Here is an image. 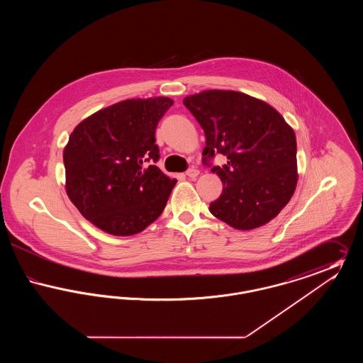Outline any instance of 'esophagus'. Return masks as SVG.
I'll list each match as a JSON object with an SVG mask.
<instances>
[{
  "label": "esophagus",
  "mask_w": 363,
  "mask_h": 363,
  "mask_svg": "<svg viewBox=\"0 0 363 363\" xmlns=\"http://www.w3.org/2000/svg\"><path fill=\"white\" fill-rule=\"evenodd\" d=\"M199 174H200V172H199L197 169H193V167L186 172V175H188L189 178H196V177H199Z\"/></svg>",
  "instance_id": "1"
}]
</instances>
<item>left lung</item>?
Here are the masks:
<instances>
[{
	"mask_svg": "<svg viewBox=\"0 0 363 363\" xmlns=\"http://www.w3.org/2000/svg\"><path fill=\"white\" fill-rule=\"evenodd\" d=\"M206 133L203 163L223 182L213 216L237 230L272 220L296 186V138L277 110L237 91L209 89L184 99ZM228 163L212 167L215 155Z\"/></svg>",
	"mask_w": 363,
	"mask_h": 363,
	"instance_id": "1",
	"label": "left lung"
}]
</instances>
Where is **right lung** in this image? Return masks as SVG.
<instances>
[{"label":"right lung","mask_w":363,"mask_h":363,"mask_svg":"<svg viewBox=\"0 0 363 363\" xmlns=\"http://www.w3.org/2000/svg\"><path fill=\"white\" fill-rule=\"evenodd\" d=\"M173 104L164 96L128 99L74 128L64 150L67 193L92 225L128 237L160 216L177 179L155 166V130Z\"/></svg>","instance_id":"obj_1"}]
</instances>
